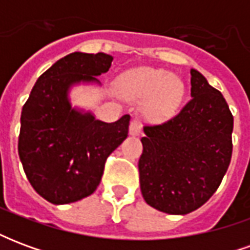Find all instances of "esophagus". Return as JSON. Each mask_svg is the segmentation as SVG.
Here are the masks:
<instances>
[{"instance_id":"1","label":"esophagus","mask_w":250,"mask_h":250,"mask_svg":"<svg viewBox=\"0 0 250 250\" xmlns=\"http://www.w3.org/2000/svg\"><path fill=\"white\" fill-rule=\"evenodd\" d=\"M141 132V123L138 119L131 120L130 125V134L131 135H138Z\"/></svg>"}]
</instances>
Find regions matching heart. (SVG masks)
Instances as JSON below:
<instances>
[{"instance_id":"1","label":"heart","mask_w":250,"mask_h":250,"mask_svg":"<svg viewBox=\"0 0 250 250\" xmlns=\"http://www.w3.org/2000/svg\"><path fill=\"white\" fill-rule=\"evenodd\" d=\"M122 96L132 100H147L146 112L152 119L167 116L181 103L184 83L168 72L152 68H139L120 77Z\"/></svg>"}]
</instances>
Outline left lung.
I'll use <instances>...</instances> for the list:
<instances>
[{
    "label": "left lung",
    "instance_id": "left-lung-1",
    "mask_svg": "<svg viewBox=\"0 0 250 250\" xmlns=\"http://www.w3.org/2000/svg\"><path fill=\"white\" fill-rule=\"evenodd\" d=\"M191 99L163 123L145 125L142 195L154 209L188 214L209 201L233 151V115L222 93L191 69Z\"/></svg>",
    "mask_w": 250,
    "mask_h": 250
}]
</instances>
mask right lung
I'll return each mask as SVG.
<instances>
[{"label":"right lung","instance_id":"1","mask_svg":"<svg viewBox=\"0 0 250 250\" xmlns=\"http://www.w3.org/2000/svg\"><path fill=\"white\" fill-rule=\"evenodd\" d=\"M112 57L75 52L41 75L21 112L19 155L26 178L42 198L71 204L100 184L109 154L128 135L130 115L114 123L71 108L66 91L77 82H95Z\"/></svg>","mask_w":250,"mask_h":250}]
</instances>
